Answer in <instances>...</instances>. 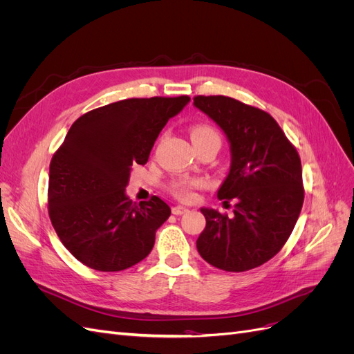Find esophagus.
<instances>
[{"label": "esophagus", "mask_w": 354, "mask_h": 354, "mask_svg": "<svg viewBox=\"0 0 354 354\" xmlns=\"http://www.w3.org/2000/svg\"><path fill=\"white\" fill-rule=\"evenodd\" d=\"M189 209L186 207H181V205H177V207H173V214L174 216H181V214L187 212Z\"/></svg>", "instance_id": "esophagus-1"}]
</instances>
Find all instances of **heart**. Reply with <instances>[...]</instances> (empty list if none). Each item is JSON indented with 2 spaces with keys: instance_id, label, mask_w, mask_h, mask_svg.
Segmentation results:
<instances>
[{
  "instance_id": "heart-1",
  "label": "heart",
  "mask_w": 354,
  "mask_h": 354,
  "mask_svg": "<svg viewBox=\"0 0 354 354\" xmlns=\"http://www.w3.org/2000/svg\"><path fill=\"white\" fill-rule=\"evenodd\" d=\"M190 136H192V140H199V138H207V137H218L216 130L205 124L194 127ZM199 186H202V180L199 178H178L171 183V192H173L177 198L189 201L194 198V190L198 189Z\"/></svg>"
}]
</instances>
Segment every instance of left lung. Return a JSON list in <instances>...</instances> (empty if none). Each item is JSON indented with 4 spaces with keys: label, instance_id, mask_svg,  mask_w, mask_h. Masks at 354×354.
Segmentation results:
<instances>
[{
    "label": "left lung",
    "instance_id": "obj_1",
    "mask_svg": "<svg viewBox=\"0 0 354 354\" xmlns=\"http://www.w3.org/2000/svg\"><path fill=\"white\" fill-rule=\"evenodd\" d=\"M194 106L230 145L229 174L217 196L233 214L201 208L207 226L196 248L211 266L245 272L269 261L292 233L304 201L303 171L282 128L261 111L226 95H196Z\"/></svg>",
    "mask_w": 354,
    "mask_h": 354
}]
</instances>
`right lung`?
<instances>
[{"label": "right lung", "instance_id": "obj_1", "mask_svg": "<svg viewBox=\"0 0 354 354\" xmlns=\"http://www.w3.org/2000/svg\"><path fill=\"white\" fill-rule=\"evenodd\" d=\"M189 95L127 99L78 118L53 155L48 214L66 250L99 272L125 270L151 254L169 217L152 196L133 203L125 194L134 165H145L169 118Z\"/></svg>", "mask_w": 354, "mask_h": 354}]
</instances>
